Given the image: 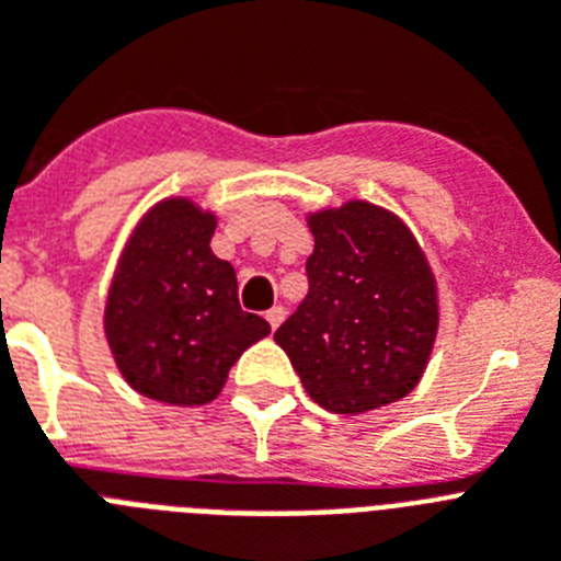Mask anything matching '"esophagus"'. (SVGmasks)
<instances>
[{"label":"esophagus","mask_w":561,"mask_h":561,"mask_svg":"<svg viewBox=\"0 0 561 561\" xmlns=\"http://www.w3.org/2000/svg\"><path fill=\"white\" fill-rule=\"evenodd\" d=\"M284 318H286V309L284 307H272L270 312H266V321H270L272 330H277V327L284 323Z\"/></svg>","instance_id":"obj_1"}]
</instances>
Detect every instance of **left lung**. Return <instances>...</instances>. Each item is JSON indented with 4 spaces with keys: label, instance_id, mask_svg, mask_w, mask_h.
Here are the masks:
<instances>
[{
    "label": "left lung",
    "instance_id": "left-lung-1",
    "mask_svg": "<svg viewBox=\"0 0 561 561\" xmlns=\"http://www.w3.org/2000/svg\"><path fill=\"white\" fill-rule=\"evenodd\" d=\"M309 291L275 332L304 390L337 415L415 390L438 332L427 254L390 208L346 201L307 217Z\"/></svg>",
    "mask_w": 561,
    "mask_h": 561
}]
</instances>
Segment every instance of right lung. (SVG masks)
<instances>
[{
  "label": "right lung",
  "instance_id": "right-lung-1",
  "mask_svg": "<svg viewBox=\"0 0 561 561\" xmlns=\"http://www.w3.org/2000/svg\"><path fill=\"white\" fill-rule=\"evenodd\" d=\"M217 215L188 197H165L128 234L111 277L103 327L131 390L171 407H201L229 369L270 335L243 312L238 277L211 252Z\"/></svg>",
  "mask_w": 561,
  "mask_h": 561
}]
</instances>
